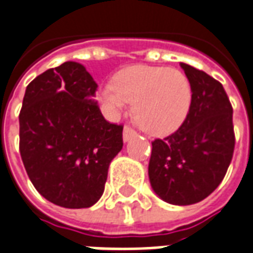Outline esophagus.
I'll list each match as a JSON object with an SVG mask.
<instances>
[{
  "instance_id": "obj_1",
  "label": "esophagus",
  "mask_w": 253,
  "mask_h": 253,
  "mask_svg": "<svg viewBox=\"0 0 253 253\" xmlns=\"http://www.w3.org/2000/svg\"><path fill=\"white\" fill-rule=\"evenodd\" d=\"M135 135H137L135 130H132L131 127H128V126L125 127V130H123V139H125V142L130 141V139L135 137Z\"/></svg>"
}]
</instances>
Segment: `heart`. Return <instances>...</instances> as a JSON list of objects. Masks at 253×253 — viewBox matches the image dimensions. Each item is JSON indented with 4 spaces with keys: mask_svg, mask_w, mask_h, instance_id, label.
<instances>
[{
    "mask_svg": "<svg viewBox=\"0 0 253 253\" xmlns=\"http://www.w3.org/2000/svg\"><path fill=\"white\" fill-rule=\"evenodd\" d=\"M100 99L111 114L131 101L134 118L143 131L167 135L179 128L188 115L192 90L188 78L179 70L134 65L118 73L115 83L101 89Z\"/></svg>",
    "mask_w": 253,
    "mask_h": 253,
    "instance_id": "obj_1",
    "label": "heart"
}]
</instances>
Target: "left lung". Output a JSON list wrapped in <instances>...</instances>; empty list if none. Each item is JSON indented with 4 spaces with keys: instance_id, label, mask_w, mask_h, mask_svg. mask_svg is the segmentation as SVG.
I'll return each instance as SVG.
<instances>
[{
    "instance_id": "obj_1",
    "label": "left lung",
    "mask_w": 253,
    "mask_h": 253,
    "mask_svg": "<svg viewBox=\"0 0 253 253\" xmlns=\"http://www.w3.org/2000/svg\"><path fill=\"white\" fill-rule=\"evenodd\" d=\"M192 90L188 115L177 130L152 142L149 180L170 205L203 201L226 175L234 150L233 108L222 84L180 63Z\"/></svg>"
}]
</instances>
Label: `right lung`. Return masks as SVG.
Returning a JSON list of instances; mask_svg holds the SVG:
<instances>
[{
  "label": "right lung",
  "instance_id": "right-lung-1",
  "mask_svg": "<svg viewBox=\"0 0 253 253\" xmlns=\"http://www.w3.org/2000/svg\"><path fill=\"white\" fill-rule=\"evenodd\" d=\"M97 84L77 62L48 69L25 89L20 154L42 196L66 209L93 206L123 146V126L104 119Z\"/></svg>",
  "mask_w": 253,
  "mask_h": 253
}]
</instances>
